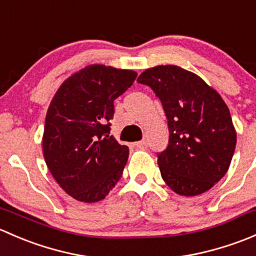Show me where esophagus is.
I'll use <instances>...</instances> for the list:
<instances>
[{"label":"esophagus","mask_w":256,"mask_h":256,"mask_svg":"<svg viewBox=\"0 0 256 256\" xmlns=\"http://www.w3.org/2000/svg\"><path fill=\"white\" fill-rule=\"evenodd\" d=\"M135 146L138 147V148H146V147H147V141L146 140L138 141V142L135 144Z\"/></svg>","instance_id":"esophagus-1"}]
</instances>
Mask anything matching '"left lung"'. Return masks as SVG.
<instances>
[{
  "instance_id": "1",
  "label": "left lung",
  "mask_w": 256,
  "mask_h": 256,
  "mask_svg": "<svg viewBox=\"0 0 256 256\" xmlns=\"http://www.w3.org/2000/svg\"><path fill=\"white\" fill-rule=\"evenodd\" d=\"M161 100L168 146L157 154L161 176L174 192L198 196L226 174L236 132L220 95L197 74L177 66L146 69L138 78Z\"/></svg>"
}]
</instances>
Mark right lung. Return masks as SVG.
Wrapping results in <instances>:
<instances>
[{"mask_svg":"<svg viewBox=\"0 0 256 256\" xmlns=\"http://www.w3.org/2000/svg\"><path fill=\"white\" fill-rule=\"evenodd\" d=\"M138 73L92 64L69 76L46 116L43 154L58 184L79 202L104 200L122 174L128 147L110 135L114 100Z\"/></svg>","mask_w":256,"mask_h":256,"instance_id":"1","label":"right lung"}]
</instances>
